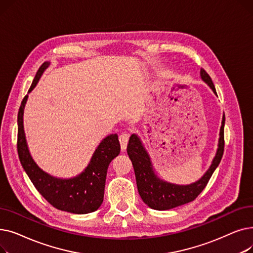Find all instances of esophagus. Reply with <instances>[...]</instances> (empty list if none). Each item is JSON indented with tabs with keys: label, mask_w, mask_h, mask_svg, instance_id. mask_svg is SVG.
<instances>
[{
	"label": "esophagus",
	"mask_w": 253,
	"mask_h": 253,
	"mask_svg": "<svg viewBox=\"0 0 253 253\" xmlns=\"http://www.w3.org/2000/svg\"><path fill=\"white\" fill-rule=\"evenodd\" d=\"M129 133H127V132H123V133L120 134L119 136V140H120V144H121V149L122 151H126V148H127V143H128V140H129Z\"/></svg>",
	"instance_id": "34e87169"
}]
</instances>
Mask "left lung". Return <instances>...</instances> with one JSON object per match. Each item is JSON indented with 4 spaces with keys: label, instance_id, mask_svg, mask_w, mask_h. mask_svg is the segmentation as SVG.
Segmentation results:
<instances>
[{
    "label": "left lung",
    "instance_id": "left-lung-1",
    "mask_svg": "<svg viewBox=\"0 0 253 253\" xmlns=\"http://www.w3.org/2000/svg\"><path fill=\"white\" fill-rule=\"evenodd\" d=\"M200 75L203 81L217 95L214 84L209 75L203 69L200 71ZM224 121L225 118L223 115L216 154L210 167L200 179L190 184L171 183L159 177L155 172L151 157L140 138L136 134L130 136L127 153L134 168L138 193L145 204L155 210H168L195 200L198 195L205 189L211 175L220 163L224 148Z\"/></svg>",
    "mask_w": 253,
    "mask_h": 253
}]
</instances>
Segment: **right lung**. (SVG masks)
I'll use <instances>...</instances> for the list:
<instances>
[{
	"instance_id": "1",
	"label": "right lung",
	"mask_w": 253,
	"mask_h": 253,
	"mask_svg": "<svg viewBox=\"0 0 253 253\" xmlns=\"http://www.w3.org/2000/svg\"><path fill=\"white\" fill-rule=\"evenodd\" d=\"M50 61H45L38 70L29 93L38 84ZM29 95H25L19 108L17 124V152L20 163L35 188L46 200L59 210L75 214H86L97 210L103 201L106 172L113 159L120 154L117 134L103 138L92 155L87 167L72 178H58L40 168L29 151L23 129V112Z\"/></svg>"
}]
</instances>
